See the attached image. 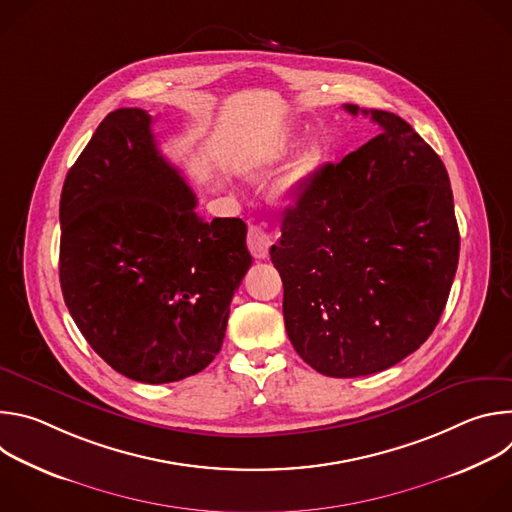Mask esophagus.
<instances>
[{"instance_id": "1", "label": "esophagus", "mask_w": 512, "mask_h": 512, "mask_svg": "<svg viewBox=\"0 0 512 512\" xmlns=\"http://www.w3.org/2000/svg\"><path fill=\"white\" fill-rule=\"evenodd\" d=\"M271 235L263 225H251L247 233V247L255 259H265L271 249Z\"/></svg>"}]
</instances>
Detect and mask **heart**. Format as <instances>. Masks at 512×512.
I'll list each match as a JSON object with an SVG mask.
<instances>
[{
    "mask_svg": "<svg viewBox=\"0 0 512 512\" xmlns=\"http://www.w3.org/2000/svg\"><path fill=\"white\" fill-rule=\"evenodd\" d=\"M291 152H294V143H291V141L279 143L275 150H271V152L259 162L257 172L263 174V172H269V170L277 168ZM316 162H318V152H316V150L306 152L294 166H291L289 174L283 178V182H281V186H279V194L285 196V198L294 194V192L308 180V176L314 172Z\"/></svg>",
    "mask_w": 512,
    "mask_h": 512,
    "instance_id": "1",
    "label": "heart"
}]
</instances>
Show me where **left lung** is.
Listing matches in <instances>:
<instances>
[{
    "mask_svg": "<svg viewBox=\"0 0 512 512\" xmlns=\"http://www.w3.org/2000/svg\"><path fill=\"white\" fill-rule=\"evenodd\" d=\"M344 109L369 115L379 135L304 182L269 251L291 344L336 379L415 352L440 322L460 255L440 156L395 113Z\"/></svg>",
    "mask_w": 512,
    "mask_h": 512,
    "instance_id": "1",
    "label": "left lung"
}]
</instances>
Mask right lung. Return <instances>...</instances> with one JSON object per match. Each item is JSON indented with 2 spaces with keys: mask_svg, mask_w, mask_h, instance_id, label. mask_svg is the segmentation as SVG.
Masks as SVG:
<instances>
[{
  "mask_svg": "<svg viewBox=\"0 0 512 512\" xmlns=\"http://www.w3.org/2000/svg\"><path fill=\"white\" fill-rule=\"evenodd\" d=\"M60 287L91 348L137 383L182 381L223 346L253 259L241 218L196 212L148 111L109 113L60 194Z\"/></svg>",
  "mask_w": 512,
  "mask_h": 512,
  "instance_id": "1",
  "label": "right lung"
}]
</instances>
